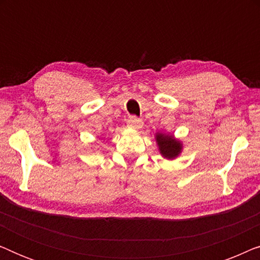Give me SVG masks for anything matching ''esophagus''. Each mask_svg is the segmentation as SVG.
Wrapping results in <instances>:
<instances>
[{
    "instance_id": "esophagus-1",
    "label": "esophagus",
    "mask_w": 260,
    "mask_h": 260,
    "mask_svg": "<svg viewBox=\"0 0 260 260\" xmlns=\"http://www.w3.org/2000/svg\"><path fill=\"white\" fill-rule=\"evenodd\" d=\"M127 125H129L131 129L138 130V129H141L142 126H143V122H142V119L133 116V117H130L129 122H127Z\"/></svg>"
}]
</instances>
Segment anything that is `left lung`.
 <instances>
[{
	"instance_id": "obj_1",
	"label": "left lung",
	"mask_w": 260,
	"mask_h": 260,
	"mask_svg": "<svg viewBox=\"0 0 260 260\" xmlns=\"http://www.w3.org/2000/svg\"><path fill=\"white\" fill-rule=\"evenodd\" d=\"M159 154L167 159H174L182 152V143L169 134L157 133L155 136Z\"/></svg>"
}]
</instances>
